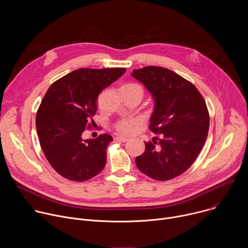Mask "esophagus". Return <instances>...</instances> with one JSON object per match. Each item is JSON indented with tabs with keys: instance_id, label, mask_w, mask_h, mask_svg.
<instances>
[{
	"instance_id": "obj_1",
	"label": "esophagus",
	"mask_w": 248,
	"mask_h": 248,
	"mask_svg": "<svg viewBox=\"0 0 248 248\" xmlns=\"http://www.w3.org/2000/svg\"><path fill=\"white\" fill-rule=\"evenodd\" d=\"M115 140L121 141V142H125V141H127L128 139H127L126 137H123V136H117V137L115 138Z\"/></svg>"
}]
</instances>
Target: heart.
I'll use <instances>...</instances> for the list:
<instances>
[{
    "label": "heart",
    "mask_w": 248,
    "mask_h": 248,
    "mask_svg": "<svg viewBox=\"0 0 248 248\" xmlns=\"http://www.w3.org/2000/svg\"><path fill=\"white\" fill-rule=\"evenodd\" d=\"M124 87L125 88H132V89H139L143 92L142 88H141V86H139L138 84H134V83H129V84H126L124 85ZM137 127V121L135 119H124V120H121L119 122L116 123L115 124V129L121 133V134H124V135H129L131 133H133L135 131Z\"/></svg>",
    "instance_id": "1"
}]
</instances>
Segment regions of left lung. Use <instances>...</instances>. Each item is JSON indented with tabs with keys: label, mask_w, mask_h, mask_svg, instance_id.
I'll list each match as a JSON object with an SVG mask.
<instances>
[{
	"label": "left lung",
	"mask_w": 248,
	"mask_h": 248,
	"mask_svg": "<svg viewBox=\"0 0 248 248\" xmlns=\"http://www.w3.org/2000/svg\"><path fill=\"white\" fill-rule=\"evenodd\" d=\"M155 100L150 130L159 137L145 142L136 157L137 168L149 178L165 182L184 173L200 153L209 130V112L198 89L162 66L133 69Z\"/></svg>",
	"instance_id": "1"
}]
</instances>
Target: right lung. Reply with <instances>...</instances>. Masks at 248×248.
<instances>
[{
	"label": "right lung",
	"mask_w": 248,
	"mask_h": 248,
	"mask_svg": "<svg viewBox=\"0 0 248 248\" xmlns=\"http://www.w3.org/2000/svg\"><path fill=\"white\" fill-rule=\"evenodd\" d=\"M125 70L79 68L47 90L36 114V129L46 159L64 179L84 182L104 169L112 136L104 133L83 140L81 134L94 124L98 95Z\"/></svg>",
	"instance_id": "1"
}]
</instances>
